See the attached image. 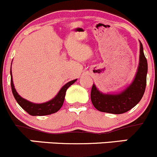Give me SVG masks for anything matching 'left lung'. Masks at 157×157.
Returning <instances> with one entry per match:
<instances>
[{
  "mask_svg": "<svg viewBox=\"0 0 157 157\" xmlns=\"http://www.w3.org/2000/svg\"><path fill=\"white\" fill-rule=\"evenodd\" d=\"M147 61L140 43V63L134 80L126 90L119 94H105L101 93L93 84L91 100L94 108L101 112L120 114L130 111L142 98L147 85Z\"/></svg>",
  "mask_w": 157,
  "mask_h": 157,
  "instance_id": "left-lung-1",
  "label": "left lung"
}]
</instances>
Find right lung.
I'll list each match as a JSON object with an SVG mask.
<instances>
[{
    "label": "right lung",
    "mask_w": 157,
    "mask_h": 157,
    "mask_svg": "<svg viewBox=\"0 0 157 157\" xmlns=\"http://www.w3.org/2000/svg\"><path fill=\"white\" fill-rule=\"evenodd\" d=\"M10 76H11V78H10V85H11L12 92H13V96H14V98L16 99V101L19 104L20 106L24 111H26L28 114L32 116L49 115V114L57 112L62 108V106H63V102H64L65 96H66V90L68 89V88L70 85H72L77 80V79H75V80H72L71 82H69L68 83H66L61 88V90L58 93V94L53 99L43 104H33L32 102L28 101L26 99L21 98L17 94V92L15 90L14 86H13L11 71H10Z\"/></svg>",
    "instance_id": "obj_1"
}]
</instances>
